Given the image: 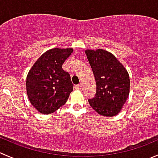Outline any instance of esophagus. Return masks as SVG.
Masks as SVG:
<instances>
[{"label": "esophagus", "instance_id": "34e87169", "mask_svg": "<svg viewBox=\"0 0 158 158\" xmlns=\"http://www.w3.org/2000/svg\"><path fill=\"white\" fill-rule=\"evenodd\" d=\"M75 88L78 90H81L82 89V84H79V85H75Z\"/></svg>", "mask_w": 158, "mask_h": 158}]
</instances>
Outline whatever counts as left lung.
<instances>
[{
	"mask_svg": "<svg viewBox=\"0 0 158 158\" xmlns=\"http://www.w3.org/2000/svg\"><path fill=\"white\" fill-rule=\"evenodd\" d=\"M96 82V95L88 101L92 108L104 116L120 113L130 93L127 69L112 53L103 49L85 50Z\"/></svg>",
	"mask_w": 158,
	"mask_h": 158,
	"instance_id": "obj_1",
	"label": "left lung"
}]
</instances>
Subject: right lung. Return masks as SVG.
Returning <instances> with one entry per match:
<instances>
[{"mask_svg": "<svg viewBox=\"0 0 158 158\" xmlns=\"http://www.w3.org/2000/svg\"><path fill=\"white\" fill-rule=\"evenodd\" d=\"M73 48H52L44 53L33 65L26 79L29 101L38 112L49 114L66 102L73 89L70 75L62 64Z\"/></svg>", "mask_w": 158, "mask_h": 158, "instance_id": "obj_1", "label": "right lung"}]
</instances>
